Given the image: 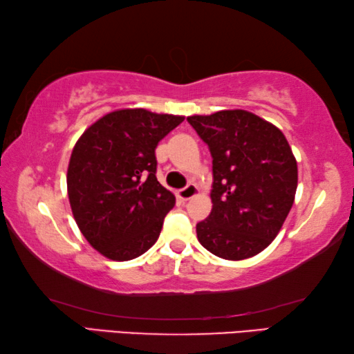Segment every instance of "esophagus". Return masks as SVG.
Segmentation results:
<instances>
[{
	"label": "esophagus",
	"mask_w": 354,
	"mask_h": 354,
	"mask_svg": "<svg viewBox=\"0 0 354 354\" xmlns=\"http://www.w3.org/2000/svg\"><path fill=\"white\" fill-rule=\"evenodd\" d=\"M198 194V187H196L195 184H189L187 187H184L181 190H178V198L181 201H189L190 198H194V196Z\"/></svg>",
	"instance_id": "obj_1"
}]
</instances>
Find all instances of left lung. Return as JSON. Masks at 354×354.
Here are the masks:
<instances>
[{
  "label": "left lung",
  "mask_w": 354,
  "mask_h": 354,
  "mask_svg": "<svg viewBox=\"0 0 354 354\" xmlns=\"http://www.w3.org/2000/svg\"><path fill=\"white\" fill-rule=\"evenodd\" d=\"M212 156V211L196 225L200 243L227 261L272 243L295 200L298 169L284 134L248 111L192 115Z\"/></svg>",
  "instance_id": "8db88e82"
}]
</instances>
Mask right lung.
Here are the masks:
<instances>
[{
	"label": "right lung",
	"instance_id": "right-lung-1",
	"mask_svg": "<svg viewBox=\"0 0 354 354\" xmlns=\"http://www.w3.org/2000/svg\"><path fill=\"white\" fill-rule=\"evenodd\" d=\"M181 115L118 109L88 127L71 151L67 189L82 236L112 261H131L158 241L175 195L156 178L154 149Z\"/></svg>",
	"mask_w": 354,
	"mask_h": 354
}]
</instances>
